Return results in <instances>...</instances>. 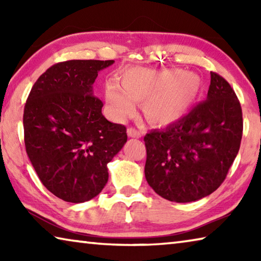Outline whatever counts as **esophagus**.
<instances>
[{
  "label": "esophagus",
  "instance_id": "esophagus-1",
  "mask_svg": "<svg viewBox=\"0 0 261 261\" xmlns=\"http://www.w3.org/2000/svg\"><path fill=\"white\" fill-rule=\"evenodd\" d=\"M126 134H127V136L131 137V138H140L141 135H143L140 131L134 129V127H129L126 131Z\"/></svg>",
  "mask_w": 261,
  "mask_h": 261
}]
</instances>
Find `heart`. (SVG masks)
I'll list each match as a JSON object with an SVG mask.
<instances>
[{
	"label": "heart",
	"instance_id": "obj_1",
	"mask_svg": "<svg viewBox=\"0 0 261 261\" xmlns=\"http://www.w3.org/2000/svg\"><path fill=\"white\" fill-rule=\"evenodd\" d=\"M121 84L109 83L105 90L106 102L115 120L123 121L134 115L136 100L144 102L145 116L156 125L180 120L196 102L202 87L200 77L193 72L145 68L126 70Z\"/></svg>",
	"mask_w": 261,
	"mask_h": 261
}]
</instances>
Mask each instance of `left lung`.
I'll return each instance as SVG.
<instances>
[{
    "mask_svg": "<svg viewBox=\"0 0 261 261\" xmlns=\"http://www.w3.org/2000/svg\"><path fill=\"white\" fill-rule=\"evenodd\" d=\"M242 108L226 79L211 72L204 102L166 129L145 136V177L165 199L191 202L210 196L226 178L240 151Z\"/></svg>",
    "mask_w": 261,
    "mask_h": 261,
    "instance_id": "left-lung-1",
    "label": "left lung"
}]
</instances>
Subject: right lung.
<instances>
[{"mask_svg":"<svg viewBox=\"0 0 261 261\" xmlns=\"http://www.w3.org/2000/svg\"><path fill=\"white\" fill-rule=\"evenodd\" d=\"M112 64L61 62L38 78L26 101V153L42 184L64 201L98 196L108 182V162L126 143L125 126L109 122L93 94L98 72Z\"/></svg>","mask_w":261,"mask_h":261,"instance_id":"obj_1","label":"right lung"}]
</instances>
